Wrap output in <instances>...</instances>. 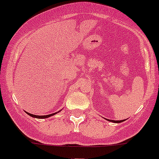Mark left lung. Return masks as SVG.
<instances>
[{
	"label": "left lung",
	"instance_id": "8db88e82",
	"mask_svg": "<svg viewBox=\"0 0 159 159\" xmlns=\"http://www.w3.org/2000/svg\"><path fill=\"white\" fill-rule=\"evenodd\" d=\"M107 120L110 121V122H113V123H121L124 121V120H108V119H107Z\"/></svg>",
	"mask_w": 159,
	"mask_h": 159
}]
</instances>
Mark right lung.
Returning <instances> with one entry per match:
<instances>
[{
    "label": "right lung",
    "instance_id": "add662e5",
    "mask_svg": "<svg viewBox=\"0 0 159 159\" xmlns=\"http://www.w3.org/2000/svg\"><path fill=\"white\" fill-rule=\"evenodd\" d=\"M28 114H29L30 116H32V117H35V118H39V119H45V118H48V117L54 115V114H56L57 112H54V113H52V114H50V115H46V116H36V115H33V114H31V113H29V112H27Z\"/></svg>",
    "mask_w": 159,
    "mask_h": 159
}]
</instances>
